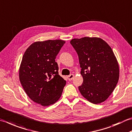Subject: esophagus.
I'll use <instances>...</instances> for the list:
<instances>
[{"instance_id": "esophagus-1", "label": "esophagus", "mask_w": 132, "mask_h": 132, "mask_svg": "<svg viewBox=\"0 0 132 132\" xmlns=\"http://www.w3.org/2000/svg\"><path fill=\"white\" fill-rule=\"evenodd\" d=\"M74 76V74H70V76H68V79L69 80V81H71V80L73 79Z\"/></svg>"}]
</instances>
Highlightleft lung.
Returning a JSON list of instances; mask_svg holds the SVG:
<instances>
[{
    "label": "left lung",
    "mask_w": 132,
    "mask_h": 132,
    "mask_svg": "<svg viewBox=\"0 0 132 132\" xmlns=\"http://www.w3.org/2000/svg\"><path fill=\"white\" fill-rule=\"evenodd\" d=\"M78 54L83 83L79 90L94 104L106 100L119 79V65L112 48L98 37L74 38L70 40Z\"/></svg>",
    "instance_id": "obj_1"
}]
</instances>
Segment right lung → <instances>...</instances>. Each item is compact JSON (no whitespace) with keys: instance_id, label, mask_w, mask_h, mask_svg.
<instances>
[{"instance_id":"right-lung-1","label":"right lung","mask_w":132,"mask_h":132,"mask_svg":"<svg viewBox=\"0 0 132 132\" xmlns=\"http://www.w3.org/2000/svg\"><path fill=\"white\" fill-rule=\"evenodd\" d=\"M65 41H37L24 53L19 77L24 92L34 102L48 106L58 101L66 82L58 74L55 59Z\"/></svg>"}]
</instances>
